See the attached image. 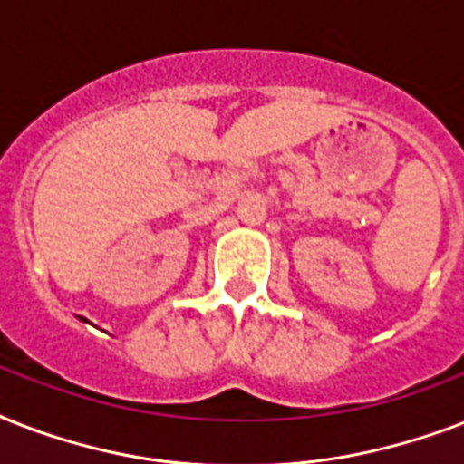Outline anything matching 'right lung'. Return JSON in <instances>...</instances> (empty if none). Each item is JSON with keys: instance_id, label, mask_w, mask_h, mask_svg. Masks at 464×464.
<instances>
[{"instance_id": "add662e5", "label": "right lung", "mask_w": 464, "mask_h": 464, "mask_svg": "<svg viewBox=\"0 0 464 464\" xmlns=\"http://www.w3.org/2000/svg\"><path fill=\"white\" fill-rule=\"evenodd\" d=\"M79 320H83V323H86V317H79Z\"/></svg>"}]
</instances>
